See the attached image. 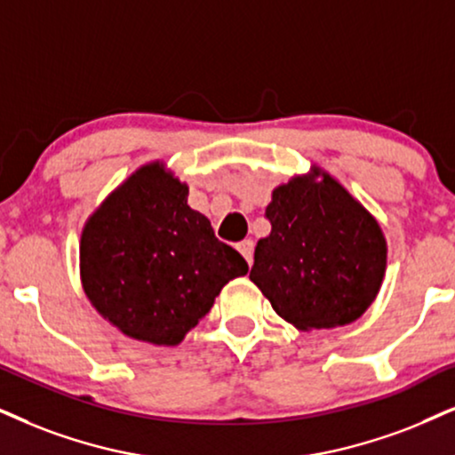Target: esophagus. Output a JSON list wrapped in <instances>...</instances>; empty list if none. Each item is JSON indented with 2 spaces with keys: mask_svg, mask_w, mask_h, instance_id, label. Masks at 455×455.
Instances as JSON below:
<instances>
[{
  "mask_svg": "<svg viewBox=\"0 0 455 455\" xmlns=\"http://www.w3.org/2000/svg\"><path fill=\"white\" fill-rule=\"evenodd\" d=\"M237 250L241 251V256L245 258L247 264H251V254H254V241H251V239L241 241V243L237 245Z\"/></svg>",
  "mask_w": 455,
  "mask_h": 455,
  "instance_id": "1",
  "label": "esophagus"
}]
</instances>
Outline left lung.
Masks as SVG:
<instances>
[{"label": "left lung", "instance_id": "left-lung-1", "mask_svg": "<svg viewBox=\"0 0 455 455\" xmlns=\"http://www.w3.org/2000/svg\"><path fill=\"white\" fill-rule=\"evenodd\" d=\"M264 216L270 235L258 241L250 279L275 313L304 331L359 319L387 268L376 218L319 168L275 188Z\"/></svg>", "mask_w": 455, "mask_h": 455}]
</instances>
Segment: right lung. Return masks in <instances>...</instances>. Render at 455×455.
Instances as JSON below:
<instances>
[{
	"label": "right lung",
	"mask_w": 455,
	"mask_h": 455,
	"mask_svg": "<svg viewBox=\"0 0 455 455\" xmlns=\"http://www.w3.org/2000/svg\"><path fill=\"white\" fill-rule=\"evenodd\" d=\"M188 187L148 164L92 214L79 262L85 296L134 340L176 347L228 281L247 273L237 250L188 208Z\"/></svg>",
	"instance_id": "add662e5"
}]
</instances>
